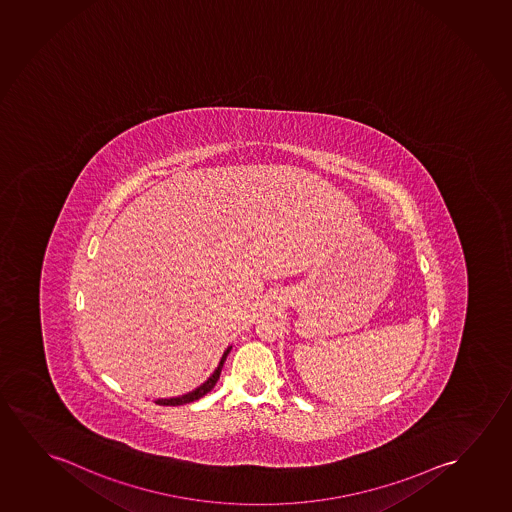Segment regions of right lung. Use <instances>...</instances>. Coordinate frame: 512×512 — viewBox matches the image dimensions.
<instances>
[{"mask_svg":"<svg viewBox=\"0 0 512 512\" xmlns=\"http://www.w3.org/2000/svg\"><path fill=\"white\" fill-rule=\"evenodd\" d=\"M230 350H232V347H227V350L223 352L220 363L216 366V370L211 373V377H209L204 384H200L197 389H193L192 393L176 396V398H158V400H155L156 405H162V407H178V405H185V403H192V401L199 400L204 394H208L209 391L216 386V382H218V378H220V373H222L223 363H225V359L229 356Z\"/></svg>","mask_w":512,"mask_h":512,"instance_id":"obj_1","label":"right lung"}]
</instances>
